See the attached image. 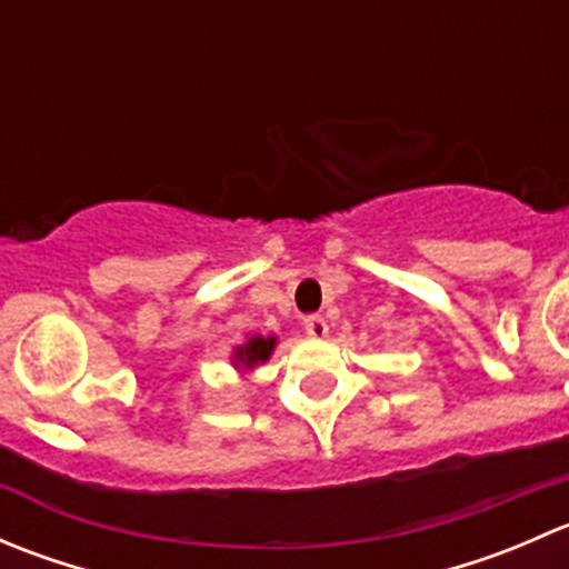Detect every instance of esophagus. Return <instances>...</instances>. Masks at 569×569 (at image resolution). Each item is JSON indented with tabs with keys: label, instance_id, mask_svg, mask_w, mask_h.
Segmentation results:
<instances>
[{
	"label": "esophagus",
	"instance_id": "34e87169",
	"mask_svg": "<svg viewBox=\"0 0 569 569\" xmlns=\"http://www.w3.org/2000/svg\"><path fill=\"white\" fill-rule=\"evenodd\" d=\"M327 330H330V327H327L325 317H319V313H311V317H306V332L311 338H325Z\"/></svg>",
	"mask_w": 569,
	"mask_h": 569
}]
</instances>
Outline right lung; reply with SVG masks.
Wrapping results in <instances>:
<instances>
[{
	"label": "right lung",
	"mask_w": 569,
	"mask_h": 569,
	"mask_svg": "<svg viewBox=\"0 0 569 569\" xmlns=\"http://www.w3.org/2000/svg\"><path fill=\"white\" fill-rule=\"evenodd\" d=\"M274 343H278V338H274V336H269V338L252 336L248 343L237 347V352H233V366H237V369H244V371L256 369L258 363L269 360Z\"/></svg>",
	"instance_id": "right-lung-1"
}]
</instances>
